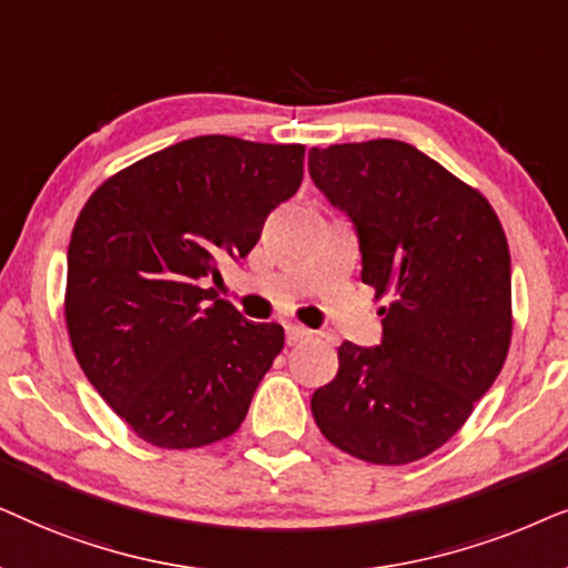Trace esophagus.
Listing matches in <instances>:
<instances>
[{"label": "esophagus", "mask_w": 568, "mask_h": 568, "mask_svg": "<svg viewBox=\"0 0 568 568\" xmlns=\"http://www.w3.org/2000/svg\"><path fill=\"white\" fill-rule=\"evenodd\" d=\"M285 337H288V345H296L301 339L312 337V329L298 327V324H288V327H285Z\"/></svg>", "instance_id": "1"}]
</instances>
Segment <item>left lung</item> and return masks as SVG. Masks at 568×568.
<instances>
[{
    "label": "left lung",
    "mask_w": 568,
    "mask_h": 568,
    "mask_svg": "<svg viewBox=\"0 0 568 568\" xmlns=\"http://www.w3.org/2000/svg\"><path fill=\"white\" fill-rule=\"evenodd\" d=\"M308 173L355 223L361 280L389 298L382 345L337 347L314 420L363 463H415L465 426L509 353L501 221L478 189L399 140L312 148Z\"/></svg>",
    "instance_id": "left-lung-1"
}]
</instances>
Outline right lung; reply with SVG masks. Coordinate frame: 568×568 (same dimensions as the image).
I'll return each instance as SVG.
<instances>
[{
    "label": "right lung",
    "mask_w": 568,
    "mask_h": 568,
    "mask_svg": "<svg viewBox=\"0 0 568 568\" xmlns=\"http://www.w3.org/2000/svg\"><path fill=\"white\" fill-rule=\"evenodd\" d=\"M304 145L205 134L158 150L90 194L67 252L64 322L82 372L142 442L200 449L244 423L285 345L207 280L244 260L298 192Z\"/></svg>",
    "instance_id": "1"
}]
</instances>
